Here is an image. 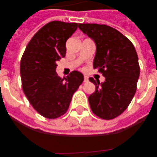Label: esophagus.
Returning a JSON list of instances; mask_svg holds the SVG:
<instances>
[{"label": "esophagus", "mask_w": 157, "mask_h": 157, "mask_svg": "<svg viewBox=\"0 0 157 157\" xmlns=\"http://www.w3.org/2000/svg\"><path fill=\"white\" fill-rule=\"evenodd\" d=\"M89 81L88 76H84V81H85V82H87V81Z\"/></svg>", "instance_id": "esophagus-1"}]
</instances>
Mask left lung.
Returning <instances> with one entry per match:
<instances>
[{
  "instance_id": "left-lung-1",
  "label": "left lung",
  "mask_w": 157,
  "mask_h": 157,
  "mask_svg": "<svg viewBox=\"0 0 157 157\" xmlns=\"http://www.w3.org/2000/svg\"><path fill=\"white\" fill-rule=\"evenodd\" d=\"M78 27L95 42L94 68L105 77L103 83L89 79L96 87L89 96L90 108L102 119H114L124 112L136 92L140 67L135 48L128 38L109 26L79 23Z\"/></svg>"
}]
</instances>
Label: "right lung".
<instances>
[{"mask_svg":"<svg viewBox=\"0 0 157 157\" xmlns=\"http://www.w3.org/2000/svg\"><path fill=\"white\" fill-rule=\"evenodd\" d=\"M76 23L52 21L31 39L20 63L23 93L36 112L48 119L66 113L73 94L84 81L73 71L66 78L56 72L57 62L66 55V41L77 29Z\"/></svg>","mask_w":157,"mask_h":157,"instance_id":"right-lung-1","label":"right lung"}]
</instances>
